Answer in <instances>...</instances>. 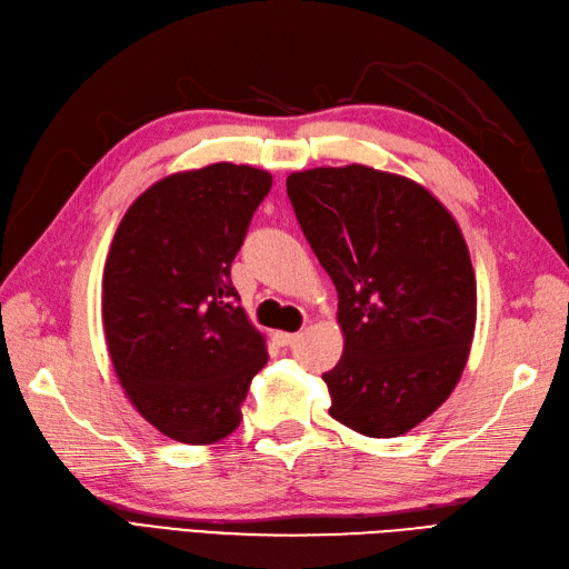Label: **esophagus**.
Wrapping results in <instances>:
<instances>
[{"instance_id":"34e87169","label":"esophagus","mask_w":569,"mask_h":569,"mask_svg":"<svg viewBox=\"0 0 569 569\" xmlns=\"http://www.w3.org/2000/svg\"><path fill=\"white\" fill-rule=\"evenodd\" d=\"M298 333H283V331H277L273 333V342H277L279 347H290V345H296L298 342Z\"/></svg>"}]
</instances>
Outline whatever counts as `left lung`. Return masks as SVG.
Returning <instances> with one entry per match:
<instances>
[{"mask_svg": "<svg viewBox=\"0 0 569 569\" xmlns=\"http://www.w3.org/2000/svg\"><path fill=\"white\" fill-rule=\"evenodd\" d=\"M286 189L338 290L331 416L366 437L405 435L445 405L470 355L478 286L463 233L428 189L366 164L292 172Z\"/></svg>", "mask_w": 569, "mask_h": 569, "instance_id": "left-lung-1", "label": "left lung"}]
</instances>
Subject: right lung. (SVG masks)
Listing matches in <instances>:
<instances>
[{
  "label": "right lung",
  "instance_id": "right-lung-1",
  "mask_svg": "<svg viewBox=\"0 0 569 569\" xmlns=\"http://www.w3.org/2000/svg\"><path fill=\"white\" fill-rule=\"evenodd\" d=\"M269 189V172L233 162L170 174L134 200L108 250V355L137 411L177 442L231 435L267 363L231 262Z\"/></svg>",
  "mask_w": 569,
  "mask_h": 569
}]
</instances>
